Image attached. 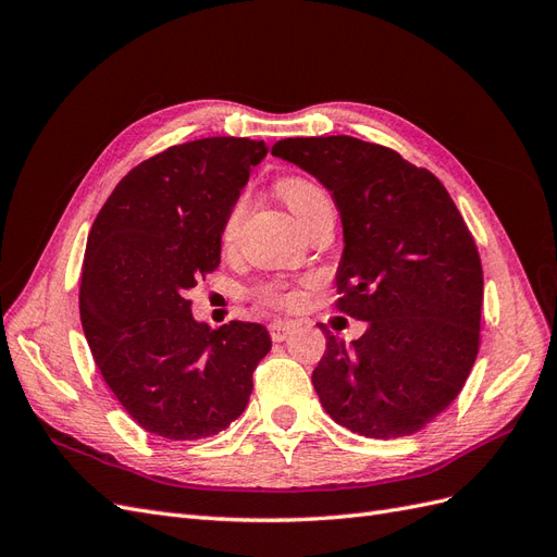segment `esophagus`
<instances>
[{"mask_svg": "<svg viewBox=\"0 0 557 557\" xmlns=\"http://www.w3.org/2000/svg\"><path fill=\"white\" fill-rule=\"evenodd\" d=\"M293 330L295 327L290 323H283V320H274V323L269 325V336H272V342H285L293 334Z\"/></svg>", "mask_w": 557, "mask_h": 557, "instance_id": "1", "label": "esophagus"}]
</instances>
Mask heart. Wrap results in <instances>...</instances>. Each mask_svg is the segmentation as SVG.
<instances>
[{
	"instance_id": "heart-1",
	"label": "heart",
	"mask_w": 557,
	"mask_h": 557,
	"mask_svg": "<svg viewBox=\"0 0 557 557\" xmlns=\"http://www.w3.org/2000/svg\"><path fill=\"white\" fill-rule=\"evenodd\" d=\"M281 197L285 199V205L290 207V211L299 218V223H305L307 218L323 205V201H327V195L318 188V185L309 178H285L281 185ZM248 207H250V195L248 193H242L237 199L232 201V207L225 215L223 221V230H221V239L223 244H234L239 237L242 232V225H244V218L248 213ZM256 297L260 305H267V307H290L297 301V295L293 290L285 288V285L281 283H262L256 288Z\"/></svg>"
}]
</instances>
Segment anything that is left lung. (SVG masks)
I'll list each match as a JSON object with an SVG mask.
<instances>
[{
  "label": "left lung",
  "instance_id": "8db88e82",
  "mask_svg": "<svg viewBox=\"0 0 557 557\" xmlns=\"http://www.w3.org/2000/svg\"><path fill=\"white\" fill-rule=\"evenodd\" d=\"M272 156L332 193L346 242L336 309L367 320L350 346L320 325V404L369 440L420 432L460 395L481 344L483 269L465 218L440 178L381 144L283 139Z\"/></svg>",
  "mask_w": 557,
  "mask_h": 557
}]
</instances>
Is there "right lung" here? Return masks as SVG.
Listing matches in <instances>:
<instances>
[{
    "label": "right lung",
    "instance_id": "obj_1",
    "mask_svg": "<svg viewBox=\"0 0 557 557\" xmlns=\"http://www.w3.org/2000/svg\"><path fill=\"white\" fill-rule=\"evenodd\" d=\"M264 156L242 137L170 146L123 176L88 234L83 332L134 423L164 440L223 432L272 348L260 323H197L188 297L221 264L225 215Z\"/></svg>",
    "mask_w": 557,
    "mask_h": 557
}]
</instances>
